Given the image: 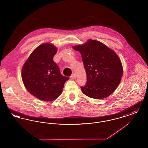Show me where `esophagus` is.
<instances>
[{
  "instance_id": "1",
  "label": "esophagus",
  "mask_w": 148,
  "mask_h": 148,
  "mask_svg": "<svg viewBox=\"0 0 148 148\" xmlns=\"http://www.w3.org/2000/svg\"><path fill=\"white\" fill-rule=\"evenodd\" d=\"M75 78H76V75H75V74H73L71 75V79L74 80V79H75Z\"/></svg>"
}]
</instances>
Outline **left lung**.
<instances>
[{
  "label": "left lung",
  "mask_w": 148,
  "mask_h": 148,
  "mask_svg": "<svg viewBox=\"0 0 148 148\" xmlns=\"http://www.w3.org/2000/svg\"><path fill=\"white\" fill-rule=\"evenodd\" d=\"M80 53L87 81L81 90L90 98L101 99L112 94L119 84L123 66L117 54L105 44L89 39L73 47Z\"/></svg>",
  "instance_id": "obj_1"
}]
</instances>
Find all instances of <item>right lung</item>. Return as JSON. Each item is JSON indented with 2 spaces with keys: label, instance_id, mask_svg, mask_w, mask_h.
I'll return each instance as SVG.
<instances>
[{
  "label": "right lung",
  "instance_id": "add662e5",
  "mask_svg": "<svg viewBox=\"0 0 148 148\" xmlns=\"http://www.w3.org/2000/svg\"><path fill=\"white\" fill-rule=\"evenodd\" d=\"M56 52L57 48L53 44H41L31 53L22 68L21 77L26 89L39 100H55L69 79L61 74L53 60Z\"/></svg>",
  "mask_w": 148,
  "mask_h": 148
}]
</instances>
